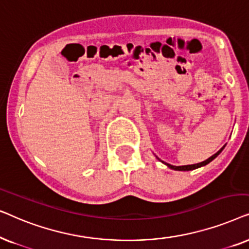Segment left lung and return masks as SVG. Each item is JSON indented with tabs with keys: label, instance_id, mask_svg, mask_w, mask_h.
<instances>
[{
	"label": "left lung",
	"instance_id": "left-lung-1",
	"mask_svg": "<svg viewBox=\"0 0 249 249\" xmlns=\"http://www.w3.org/2000/svg\"><path fill=\"white\" fill-rule=\"evenodd\" d=\"M226 146V145H224ZM224 146L222 148L220 149L219 152H216L215 154L214 155H212L211 156V158H209L207 160H205V161H203V162H200V163H196V164H190V165H180V166H176V165H171V164H169V163H164L163 161H161V160H160L159 158V160L160 161H161L162 163H164V164L168 166V168H170V169H172V170H176V171H192V170H195V169H198V168H200V166H204V165H206V164H209L210 162H212L214 159L216 158L217 155L220 154L221 152L223 151V148H224Z\"/></svg>",
	"mask_w": 249,
	"mask_h": 249
}]
</instances>
